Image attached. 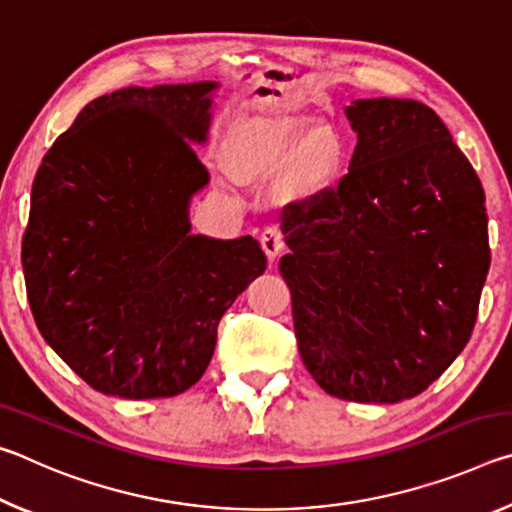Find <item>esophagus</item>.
<instances>
[{"label":"esophagus","mask_w":512,"mask_h":512,"mask_svg":"<svg viewBox=\"0 0 512 512\" xmlns=\"http://www.w3.org/2000/svg\"><path fill=\"white\" fill-rule=\"evenodd\" d=\"M259 244H262L264 253H266L268 259H271V262H275L277 255H280L282 250H284V246H287V244H284L282 232L277 230V228H266L262 232V237H259Z\"/></svg>","instance_id":"34e87169"}]
</instances>
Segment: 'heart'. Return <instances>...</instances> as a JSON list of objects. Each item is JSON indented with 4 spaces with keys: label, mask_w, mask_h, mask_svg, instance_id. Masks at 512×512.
Returning <instances> with one entry per match:
<instances>
[{
    "label": "heart",
    "mask_w": 512,
    "mask_h": 512,
    "mask_svg": "<svg viewBox=\"0 0 512 512\" xmlns=\"http://www.w3.org/2000/svg\"><path fill=\"white\" fill-rule=\"evenodd\" d=\"M223 160L232 176L244 183L282 176L284 198L307 203L339 183L350 151L336 128H314V119L307 115H264L232 128Z\"/></svg>",
    "instance_id": "heart-1"
}]
</instances>
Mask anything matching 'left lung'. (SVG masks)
<instances>
[{
	"label": "left lung",
	"mask_w": 512,
	"mask_h": 512,
	"mask_svg": "<svg viewBox=\"0 0 512 512\" xmlns=\"http://www.w3.org/2000/svg\"><path fill=\"white\" fill-rule=\"evenodd\" d=\"M339 185L284 210L300 357L325 393L395 404L470 341L490 268L481 180L429 106L359 99Z\"/></svg>",
	"instance_id": "1"
}]
</instances>
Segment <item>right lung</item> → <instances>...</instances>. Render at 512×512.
I'll return each instance as SVG.
<instances>
[{
	"label": "right lung",
	"instance_id": "add662e5",
	"mask_svg": "<svg viewBox=\"0 0 512 512\" xmlns=\"http://www.w3.org/2000/svg\"><path fill=\"white\" fill-rule=\"evenodd\" d=\"M214 81L124 88L85 106L42 158L22 268L45 341L94 391L151 400L203 377L216 327L266 271L253 237L189 235L207 185Z\"/></svg>",
	"mask_w": 512,
	"mask_h": 512
}]
</instances>
